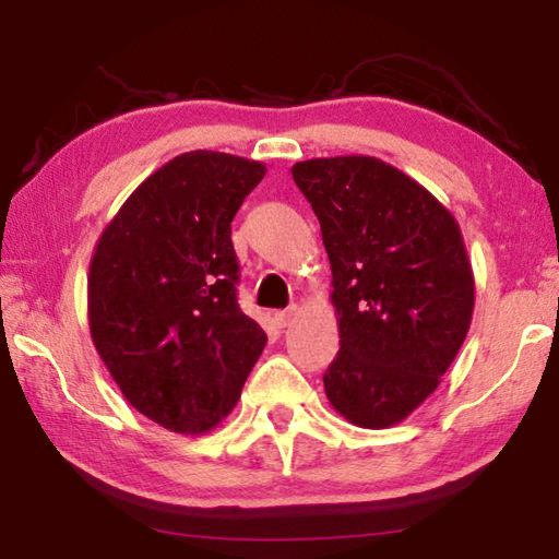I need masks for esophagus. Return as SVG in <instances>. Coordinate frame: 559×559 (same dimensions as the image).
Segmentation results:
<instances>
[{"mask_svg": "<svg viewBox=\"0 0 559 559\" xmlns=\"http://www.w3.org/2000/svg\"><path fill=\"white\" fill-rule=\"evenodd\" d=\"M294 318H296V306H292V309H287V311H277L275 313V323L280 328H287L294 321Z\"/></svg>", "mask_w": 559, "mask_h": 559, "instance_id": "esophagus-1", "label": "esophagus"}]
</instances>
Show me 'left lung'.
<instances>
[{"instance_id": "8db88e82", "label": "left lung", "mask_w": 559, "mask_h": 559, "mask_svg": "<svg viewBox=\"0 0 559 559\" xmlns=\"http://www.w3.org/2000/svg\"><path fill=\"white\" fill-rule=\"evenodd\" d=\"M321 222L340 352L323 383L347 423L389 429L439 389L473 321L475 277L455 216L381 158L292 166Z\"/></svg>"}]
</instances>
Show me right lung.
<instances>
[{
  "label": "right lung",
  "mask_w": 559,
  "mask_h": 559,
  "mask_svg": "<svg viewBox=\"0 0 559 559\" xmlns=\"http://www.w3.org/2000/svg\"><path fill=\"white\" fill-rule=\"evenodd\" d=\"M265 164L195 150L136 186L88 265V328L128 403L176 435L236 407L265 330L236 301L231 222Z\"/></svg>",
  "instance_id": "add662e5"
}]
</instances>
